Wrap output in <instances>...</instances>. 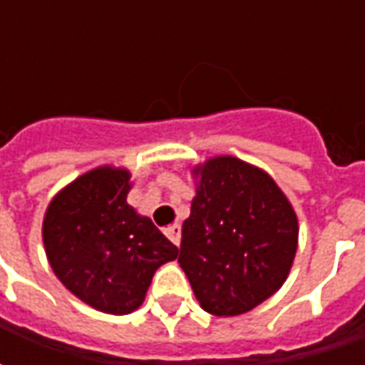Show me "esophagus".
I'll use <instances>...</instances> for the list:
<instances>
[{
	"mask_svg": "<svg viewBox=\"0 0 365 365\" xmlns=\"http://www.w3.org/2000/svg\"><path fill=\"white\" fill-rule=\"evenodd\" d=\"M164 235H166L175 246H180V240H182V227L180 225H170L164 229Z\"/></svg>",
	"mask_w": 365,
	"mask_h": 365,
	"instance_id": "obj_1",
	"label": "esophagus"
}]
</instances>
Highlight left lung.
I'll use <instances>...</instances> for the list:
<instances>
[{
  "instance_id": "obj_1",
  "label": "left lung",
  "mask_w": 365,
  "mask_h": 365,
  "mask_svg": "<svg viewBox=\"0 0 365 365\" xmlns=\"http://www.w3.org/2000/svg\"><path fill=\"white\" fill-rule=\"evenodd\" d=\"M180 266L207 313L235 317L282 287L297 250V217L266 172L232 156L195 170Z\"/></svg>"
}]
</instances>
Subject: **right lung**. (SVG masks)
<instances>
[{"instance_id":"right-lung-1","label":"right lung","mask_w":365,"mask_h":365,"mask_svg":"<svg viewBox=\"0 0 365 365\" xmlns=\"http://www.w3.org/2000/svg\"><path fill=\"white\" fill-rule=\"evenodd\" d=\"M128 180L127 170H91L52 199L43 225L46 256L60 282L111 314L138 309L154 272L178 258V246L127 203Z\"/></svg>"}]
</instances>
